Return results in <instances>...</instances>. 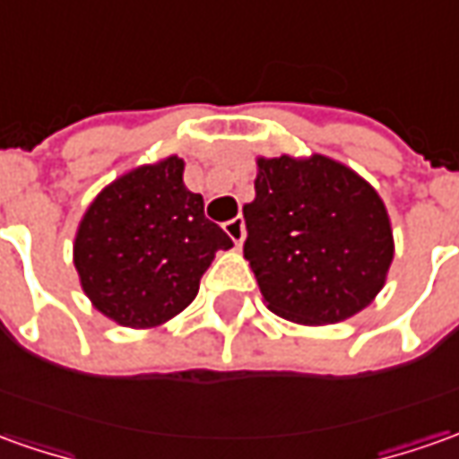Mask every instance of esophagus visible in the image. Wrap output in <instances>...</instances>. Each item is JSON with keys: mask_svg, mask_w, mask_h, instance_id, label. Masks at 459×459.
Segmentation results:
<instances>
[{"mask_svg": "<svg viewBox=\"0 0 459 459\" xmlns=\"http://www.w3.org/2000/svg\"><path fill=\"white\" fill-rule=\"evenodd\" d=\"M223 229H226V233L230 236V241H233L236 246H238V248H241L243 238H246V221H243V218H230V221L226 223V226H223Z\"/></svg>", "mask_w": 459, "mask_h": 459, "instance_id": "1", "label": "esophagus"}]
</instances>
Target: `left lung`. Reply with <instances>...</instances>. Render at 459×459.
<instances>
[{
	"instance_id": "1",
	"label": "left lung",
	"mask_w": 459,
	"mask_h": 459,
	"mask_svg": "<svg viewBox=\"0 0 459 459\" xmlns=\"http://www.w3.org/2000/svg\"><path fill=\"white\" fill-rule=\"evenodd\" d=\"M254 186L243 255L271 311L319 326L372 304L394 255L377 190L324 155L258 158Z\"/></svg>"
}]
</instances>
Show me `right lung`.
<instances>
[{
	"label": "right lung",
	"mask_w": 459,
	"mask_h": 459,
	"mask_svg": "<svg viewBox=\"0 0 459 459\" xmlns=\"http://www.w3.org/2000/svg\"><path fill=\"white\" fill-rule=\"evenodd\" d=\"M233 241L204 213L170 155L117 178L87 208L74 269L98 311L123 326H158L198 294L216 251Z\"/></svg>",
	"instance_id": "right-lung-1"
}]
</instances>
